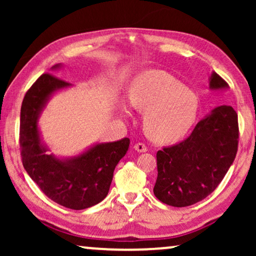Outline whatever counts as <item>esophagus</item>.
<instances>
[{
  "label": "esophagus",
  "mask_w": 256,
  "mask_h": 256,
  "mask_svg": "<svg viewBox=\"0 0 256 256\" xmlns=\"http://www.w3.org/2000/svg\"><path fill=\"white\" fill-rule=\"evenodd\" d=\"M134 149L138 152H146V150H148V148H146V146L144 144V143H140V142L136 143V144L134 146Z\"/></svg>",
  "instance_id": "obj_1"
}]
</instances>
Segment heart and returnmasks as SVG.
<instances>
[{"mask_svg": "<svg viewBox=\"0 0 256 256\" xmlns=\"http://www.w3.org/2000/svg\"><path fill=\"white\" fill-rule=\"evenodd\" d=\"M132 107L144 110L143 126L150 138L160 142H174L183 138L194 124L198 100L166 71L152 70L138 76L129 90ZM126 114H129L124 110Z\"/></svg>", "mask_w": 256, "mask_h": 256, "instance_id": "obj_1", "label": "heart"}]
</instances>
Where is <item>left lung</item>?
I'll return each mask as SVG.
<instances>
[{
    "label": "left lung",
    "mask_w": 256,
    "mask_h": 256,
    "mask_svg": "<svg viewBox=\"0 0 256 256\" xmlns=\"http://www.w3.org/2000/svg\"><path fill=\"white\" fill-rule=\"evenodd\" d=\"M216 72L210 88H227ZM239 143L238 114L230 106H219L202 121L191 135L156 154V198L174 208H185L211 194L225 177L236 156Z\"/></svg>",
    "instance_id": "obj_1"
}]
</instances>
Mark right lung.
Here are the masks:
<instances>
[{"label":"right lung","mask_w":256,"mask_h":256,"mask_svg":"<svg viewBox=\"0 0 256 256\" xmlns=\"http://www.w3.org/2000/svg\"><path fill=\"white\" fill-rule=\"evenodd\" d=\"M68 86L64 80L44 73L28 90L20 107V157L24 169L46 197L68 208L84 210L106 198L115 166L127 154L130 141L124 138L99 143L70 160L46 155L48 149L40 143L38 116L51 94Z\"/></svg>","instance_id":"obj_1"}]
</instances>
